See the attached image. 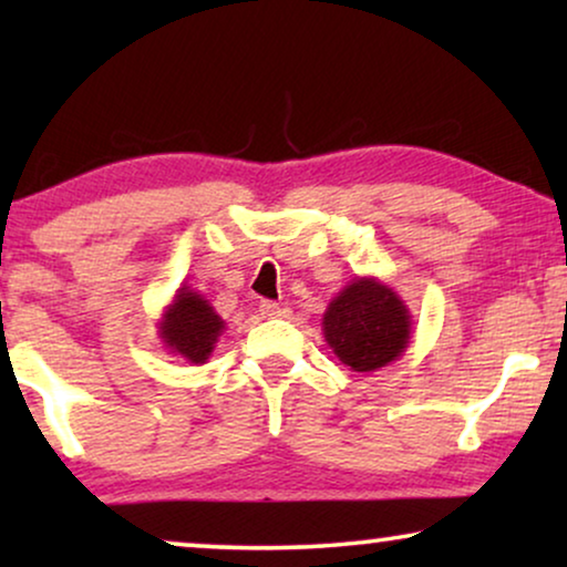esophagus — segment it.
Segmentation results:
<instances>
[{"mask_svg": "<svg viewBox=\"0 0 567 567\" xmlns=\"http://www.w3.org/2000/svg\"><path fill=\"white\" fill-rule=\"evenodd\" d=\"M258 312H260L262 317H266V320H274V317L281 315V307H278L276 301H260Z\"/></svg>", "mask_w": 567, "mask_h": 567, "instance_id": "obj_1", "label": "esophagus"}]
</instances>
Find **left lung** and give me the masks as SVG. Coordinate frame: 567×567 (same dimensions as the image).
Segmentation results:
<instances>
[{
	"label": "left lung",
	"instance_id": "left-lung-1",
	"mask_svg": "<svg viewBox=\"0 0 567 567\" xmlns=\"http://www.w3.org/2000/svg\"><path fill=\"white\" fill-rule=\"evenodd\" d=\"M410 324L405 301L377 278H355L322 317L324 340L353 371H377L398 359L410 343Z\"/></svg>",
	"mask_w": 567,
	"mask_h": 567
}]
</instances>
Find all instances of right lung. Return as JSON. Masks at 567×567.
<instances>
[{
	"label": "right lung",
	"mask_w": 567,
	"mask_h": 567,
	"mask_svg": "<svg viewBox=\"0 0 567 567\" xmlns=\"http://www.w3.org/2000/svg\"><path fill=\"white\" fill-rule=\"evenodd\" d=\"M224 320L214 312L208 299L183 286L159 322V338L169 351L190 363H206L221 336Z\"/></svg>",
	"instance_id": "obj_1"
}]
</instances>
